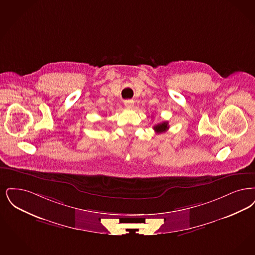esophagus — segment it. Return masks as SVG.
Returning <instances> with one entry per match:
<instances>
[{
	"mask_svg": "<svg viewBox=\"0 0 255 255\" xmlns=\"http://www.w3.org/2000/svg\"><path fill=\"white\" fill-rule=\"evenodd\" d=\"M125 106L128 109H132L133 107H134V101L133 100H126L125 101Z\"/></svg>",
	"mask_w": 255,
	"mask_h": 255,
	"instance_id": "esophagus-1",
	"label": "esophagus"
}]
</instances>
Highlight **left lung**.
Listing matches in <instances>:
<instances>
[{"mask_svg":"<svg viewBox=\"0 0 255 255\" xmlns=\"http://www.w3.org/2000/svg\"><path fill=\"white\" fill-rule=\"evenodd\" d=\"M153 129H154L157 133L165 132V131H166V130L168 129V123L163 122L160 123V124H158V125H155V126L153 127Z\"/></svg>","mask_w":255,"mask_h":255,"instance_id":"obj_1","label":"left lung"}]
</instances>
